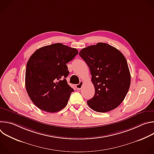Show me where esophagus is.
Masks as SVG:
<instances>
[{
	"label": "esophagus",
	"mask_w": 154,
	"mask_h": 154,
	"mask_svg": "<svg viewBox=\"0 0 154 154\" xmlns=\"http://www.w3.org/2000/svg\"><path fill=\"white\" fill-rule=\"evenodd\" d=\"M83 85V81H80L79 84H77L76 85V88L78 90H80L82 88V86Z\"/></svg>",
	"instance_id": "obj_1"
}]
</instances>
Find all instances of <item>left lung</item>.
<instances>
[{
	"label": "left lung",
	"instance_id": "8db88e82",
	"mask_svg": "<svg viewBox=\"0 0 154 154\" xmlns=\"http://www.w3.org/2000/svg\"><path fill=\"white\" fill-rule=\"evenodd\" d=\"M79 55L90 69L95 94L87 101L94 111L105 113L118 107L130 85V73L123 54L106 43L83 48Z\"/></svg>",
	"mask_w": 154,
	"mask_h": 154
}]
</instances>
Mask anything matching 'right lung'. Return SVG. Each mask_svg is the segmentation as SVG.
I'll return each mask as SVG.
<instances>
[{"mask_svg": "<svg viewBox=\"0 0 154 154\" xmlns=\"http://www.w3.org/2000/svg\"><path fill=\"white\" fill-rule=\"evenodd\" d=\"M75 48L61 43L37 49L26 66V88L29 97L40 109L49 113L60 111L68 104L74 89L66 78V63L78 54Z\"/></svg>", "mask_w": 154, "mask_h": 154, "instance_id": "add662e5", "label": "right lung"}]
</instances>
